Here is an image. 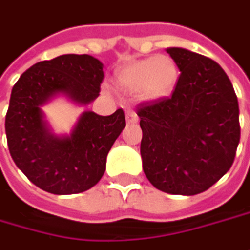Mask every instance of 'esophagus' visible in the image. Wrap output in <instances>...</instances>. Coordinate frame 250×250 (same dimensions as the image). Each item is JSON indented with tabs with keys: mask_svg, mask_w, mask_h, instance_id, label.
Returning <instances> with one entry per match:
<instances>
[{
	"mask_svg": "<svg viewBox=\"0 0 250 250\" xmlns=\"http://www.w3.org/2000/svg\"><path fill=\"white\" fill-rule=\"evenodd\" d=\"M125 122H127V123H137V122H139L137 113L133 110L127 111V113H125Z\"/></svg>",
	"mask_w": 250,
	"mask_h": 250,
	"instance_id": "34e87169",
	"label": "esophagus"
}]
</instances>
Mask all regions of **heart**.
Masks as SVG:
<instances>
[{"label": "heart", "instance_id": "1", "mask_svg": "<svg viewBox=\"0 0 250 250\" xmlns=\"http://www.w3.org/2000/svg\"><path fill=\"white\" fill-rule=\"evenodd\" d=\"M178 81V67L172 58L157 55L136 61L117 73L119 86L128 93H140L148 100L168 96Z\"/></svg>", "mask_w": 250, "mask_h": 250}]
</instances>
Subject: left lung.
<instances>
[{
  "label": "left lung",
  "instance_id": "left-lung-1",
  "mask_svg": "<svg viewBox=\"0 0 250 250\" xmlns=\"http://www.w3.org/2000/svg\"><path fill=\"white\" fill-rule=\"evenodd\" d=\"M181 75L171 97L139 104L143 169L157 189L197 195L227 174L241 139L233 86L215 61L168 48Z\"/></svg>",
  "mask_w": 250,
  "mask_h": 250
}]
</instances>
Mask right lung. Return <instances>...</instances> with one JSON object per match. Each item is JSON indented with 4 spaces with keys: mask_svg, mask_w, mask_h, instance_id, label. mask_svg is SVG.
Listing matches in <instances>:
<instances>
[{
    "mask_svg": "<svg viewBox=\"0 0 250 250\" xmlns=\"http://www.w3.org/2000/svg\"><path fill=\"white\" fill-rule=\"evenodd\" d=\"M103 63L90 55H61L38 62L14 84L5 116L8 148L17 167L41 189L69 195L90 189L106 169L113 143L125 127V111H83L69 136H55L42 106L58 95L78 104L99 96Z\"/></svg>",
    "mask_w": 250,
    "mask_h": 250,
    "instance_id": "1",
    "label": "right lung"
}]
</instances>
